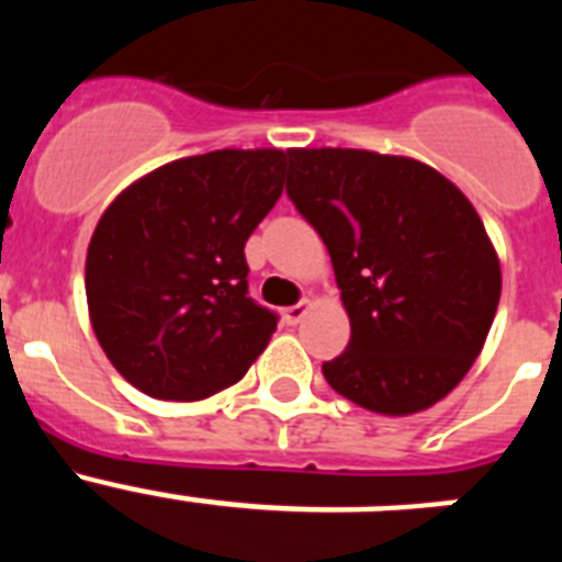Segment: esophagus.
Masks as SVG:
<instances>
[{
  "mask_svg": "<svg viewBox=\"0 0 562 562\" xmlns=\"http://www.w3.org/2000/svg\"><path fill=\"white\" fill-rule=\"evenodd\" d=\"M310 310H312L310 301H301V304H295V306H286V310H284V321L290 326L301 324V321H304L306 312H310Z\"/></svg>",
  "mask_w": 562,
  "mask_h": 562,
  "instance_id": "1",
  "label": "esophagus"
}]
</instances>
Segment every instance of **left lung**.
I'll use <instances>...</instances> for the list:
<instances>
[{
  "label": "left lung",
  "mask_w": 562,
  "mask_h": 562,
  "mask_svg": "<svg viewBox=\"0 0 562 562\" xmlns=\"http://www.w3.org/2000/svg\"><path fill=\"white\" fill-rule=\"evenodd\" d=\"M286 193L324 238L349 312L326 382L382 416L445 400L501 301L498 252L470 200L425 162L366 148H292Z\"/></svg>",
  "instance_id": "1"
}]
</instances>
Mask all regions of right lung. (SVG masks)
<instances>
[{
  "instance_id": "add662e5",
  "label": "right lung",
  "mask_w": 562,
  "mask_h": 562,
  "mask_svg": "<svg viewBox=\"0 0 562 562\" xmlns=\"http://www.w3.org/2000/svg\"><path fill=\"white\" fill-rule=\"evenodd\" d=\"M290 151L166 162L114 196L87 250V304L109 362L154 400L193 402L247 374L276 312L247 295L245 245L284 191Z\"/></svg>"
}]
</instances>
